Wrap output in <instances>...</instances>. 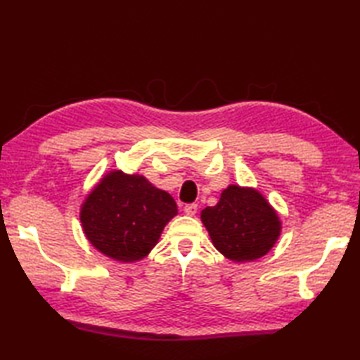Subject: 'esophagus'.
Wrapping results in <instances>:
<instances>
[{
  "label": "esophagus",
  "instance_id": "34e87169",
  "mask_svg": "<svg viewBox=\"0 0 360 360\" xmlns=\"http://www.w3.org/2000/svg\"><path fill=\"white\" fill-rule=\"evenodd\" d=\"M196 212H198V205L196 204H187L186 207H184V213H186V215H188V217H195Z\"/></svg>",
  "mask_w": 360,
  "mask_h": 360
}]
</instances>
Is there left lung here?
Listing matches in <instances>:
<instances>
[{"label": "left lung", "instance_id": "obj_1", "mask_svg": "<svg viewBox=\"0 0 360 360\" xmlns=\"http://www.w3.org/2000/svg\"><path fill=\"white\" fill-rule=\"evenodd\" d=\"M213 246L235 263L264 257L281 235V219L254 187L231 184L213 207L201 212Z\"/></svg>", "mask_w": 360, "mask_h": 360}]
</instances>
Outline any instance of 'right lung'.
<instances>
[{"label":"right lung","instance_id":"right-lung-1","mask_svg":"<svg viewBox=\"0 0 360 360\" xmlns=\"http://www.w3.org/2000/svg\"><path fill=\"white\" fill-rule=\"evenodd\" d=\"M178 215L170 193L143 174L110 170L80 205L83 233L93 246L120 263H136L156 246L164 227Z\"/></svg>","mask_w":360,"mask_h":360}]
</instances>
